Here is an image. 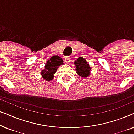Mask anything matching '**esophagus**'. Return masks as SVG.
Returning <instances> with one entry per match:
<instances>
[{
	"label": "esophagus",
	"instance_id": "obj_1",
	"mask_svg": "<svg viewBox=\"0 0 134 134\" xmlns=\"http://www.w3.org/2000/svg\"><path fill=\"white\" fill-rule=\"evenodd\" d=\"M65 62L66 63H71V59L70 57H67L65 58Z\"/></svg>",
	"mask_w": 134,
	"mask_h": 134
}]
</instances>
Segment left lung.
<instances>
[{
	"instance_id": "8db88e82",
	"label": "left lung",
	"mask_w": 134,
	"mask_h": 134,
	"mask_svg": "<svg viewBox=\"0 0 134 134\" xmlns=\"http://www.w3.org/2000/svg\"><path fill=\"white\" fill-rule=\"evenodd\" d=\"M74 65L76 72L79 76L84 78L90 76L91 68L90 67L88 62L83 57H79L78 59L74 62Z\"/></svg>"
}]
</instances>
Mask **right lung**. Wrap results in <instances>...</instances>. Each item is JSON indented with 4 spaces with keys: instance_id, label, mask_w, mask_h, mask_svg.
<instances>
[{
    "instance_id": "right-lung-1",
    "label": "right lung",
    "mask_w": 134,
    "mask_h": 134,
    "mask_svg": "<svg viewBox=\"0 0 134 134\" xmlns=\"http://www.w3.org/2000/svg\"><path fill=\"white\" fill-rule=\"evenodd\" d=\"M62 64H63V60L61 57L57 55L52 57L46 64L45 69L41 71V74L43 78L47 81L52 80L57 69Z\"/></svg>"
}]
</instances>
